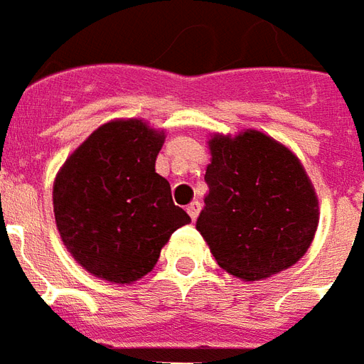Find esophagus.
Listing matches in <instances>:
<instances>
[{"mask_svg": "<svg viewBox=\"0 0 364 364\" xmlns=\"http://www.w3.org/2000/svg\"><path fill=\"white\" fill-rule=\"evenodd\" d=\"M186 211H188V215H190V218H192V220H196L199 215V211H201V203H199V201H192V203L186 207Z\"/></svg>", "mask_w": 364, "mask_h": 364, "instance_id": "obj_1", "label": "esophagus"}]
</instances>
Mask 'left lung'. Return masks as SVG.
<instances>
[{"instance_id":"left-lung-1","label":"left lung","mask_w":364,"mask_h":364,"mask_svg":"<svg viewBox=\"0 0 364 364\" xmlns=\"http://www.w3.org/2000/svg\"><path fill=\"white\" fill-rule=\"evenodd\" d=\"M198 230L224 270L261 280L296 264L313 242L318 199L299 159L269 136H215Z\"/></svg>"}]
</instances>
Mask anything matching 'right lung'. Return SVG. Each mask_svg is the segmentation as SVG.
<instances>
[{"label":"right lung","instance_id":"right-lung-1","mask_svg":"<svg viewBox=\"0 0 364 364\" xmlns=\"http://www.w3.org/2000/svg\"><path fill=\"white\" fill-rule=\"evenodd\" d=\"M163 141L141 120H113L57 174L53 213L63 244L97 278L130 284L146 276L172 232L190 223L155 172Z\"/></svg>","mask_w":364,"mask_h":364}]
</instances>
